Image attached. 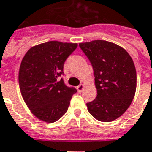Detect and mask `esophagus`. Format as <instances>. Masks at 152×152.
Wrapping results in <instances>:
<instances>
[{
    "label": "esophagus",
    "mask_w": 152,
    "mask_h": 152,
    "mask_svg": "<svg viewBox=\"0 0 152 152\" xmlns=\"http://www.w3.org/2000/svg\"><path fill=\"white\" fill-rule=\"evenodd\" d=\"M84 87H85V85H83V84L80 85V86H77V91H79V92H81V91H83Z\"/></svg>",
    "instance_id": "obj_1"
}]
</instances>
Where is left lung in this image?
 Returning <instances> with one entry per match:
<instances>
[{
	"instance_id": "1",
	"label": "left lung",
	"mask_w": 152,
	"mask_h": 152,
	"mask_svg": "<svg viewBox=\"0 0 152 152\" xmlns=\"http://www.w3.org/2000/svg\"><path fill=\"white\" fill-rule=\"evenodd\" d=\"M91 61L97 96L87 103L88 111L97 120L111 122L124 114L134 98L137 72L128 52L104 40L80 43Z\"/></svg>"
}]
</instances>
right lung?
Listing matches in <instances>:
<instances>
[{
	"instance_id": "add662e5",
	"label": "right lung",
	"mask_w": 152,
	"mask_h": 152,
	"mask_svg": "<svg viewBox=\"0 0 152 152\" xmlns=\"http://www.w3.org/2000/svg\"><path fill=\"white\" fill-rule=\"evenodd\" d=\"M77 43L49 41L32 47L21 61L19 85L32 113L46 123H54L67 111L76 92L62 78L63 65Z\"/></svg>"
}]
</instances>
